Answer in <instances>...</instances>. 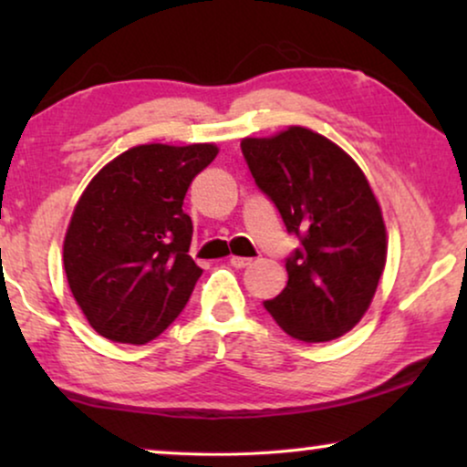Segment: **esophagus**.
Returning <instances> with one entry per match:
<instances>
[{"label":"esophagus","mask_w":467,"mask_h":467,"mask_svg":"<svg viewBox=\"0 0 467 467\" xmlns=\"http://www.w3.org/2000/svg\"><path fill=\"white\" fill-rule=\"evenodd\" d=\"M229 264H232L234 267H246V265L253 264V259L238 257V254H232V257H229Z\"/></svg>","instance_id":"1"}]
</instances>
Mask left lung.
Here are the masks:
<instances>
[{"label": "left lung", "mask_w": 467, "mask_h": 467, "mask_svg": "<svg viewBox=\"0 0 467 467\" xmlns=\"http://www.w3.org/2000/svg\"><path fill=\"white\" fill-rule=\"evenodd\" d=\"M257 187L302 246L286 259V286L264 304L285 334L329 342L372 304L387 264V229L355 159L321 133L291 125L240 142Z\"/></svg>", "instance_id": "1"}]
</instances>
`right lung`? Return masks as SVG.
<instances>
[{
  "label": "right lung",
  "instance_id": "obj_1",
  "mask_svg": "<svg viewBox=\"0 0 467 467\" xmlns=\"http://www.w3.org/2000/svg\"><path fill=\"white\" fill-rule=\"evenodd\" d=\"M213 142L133 146L82 191L63 240L69 291L99 336L146 344L187 306L202 267L191 259L182 202L213 163Z\"/></svg>",
  "mask_w": 467,
  "mask_h": 467
}]
</instances>
